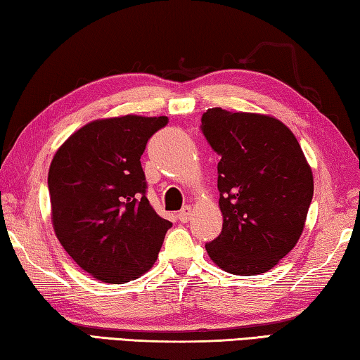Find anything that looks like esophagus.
<instances>
[{
  "label": "esophagus",
  "mask_w": 360,
  "mask_h": 360,
  "mask_svg": "<svg viewBox=\"0 0 360 360\" xmlns=\"http://www.w3.org/2000/svg\"><path fill=\"white\" fill-rule=\"evenodd\" d=\"M191 216H192V208L191 206H184V208H182L179 212H178V219L181 222H188V219H191Z\"/></svg>",
  "instance_id": "34e87169"
}]
</instances>
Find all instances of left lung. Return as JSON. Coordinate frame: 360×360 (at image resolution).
Instances as JSON below:
<instances>
[{"mask_svg": "<svg viewBox=\"0 0 360 360\" xmlns=\"http://www.w3.org/2000/svg\"><path fill=\"white\" fill-rule=\"evenodd\" d=\"M217 163L222 231L205 248L222 270L254 276L275 266L300 238L313 200V173L288 127L270 115H202Z\"/></svg>", "mask_w": 360, "mask_h": 360, "instance_id": "obj_1", "label": "left lung"}]
</instances>
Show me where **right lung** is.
<instances>
[{"mask_svg": "<svg viewBox=\"0 0 360 360\" xmlns=\"http://www.w3.org/2000/svg\"><path fill=\"white\" fill-rule=\"evenodd\" d=\"M168 117L95 120L66 139L49 168L52 222L72 260L103 283L124 284L157 260L172 222L157 214L141 167Z\"/></svg>", "mask_w": 360, "mask_h": 360, "instance_id": "right-lung-1", "label": "right lung"}]
</instances>
